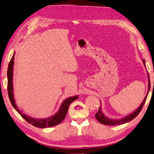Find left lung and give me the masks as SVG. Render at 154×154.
<instances>
[{
    "instance_id": "left-lung-1",
    "label": "left lung",
    "mask_w": 154,
    "mask_h": 154,
    "mask_svg": "<svg viewBox=\"0 0 154 154\" xmlns=\"http://www.w3.org/2000/svg\"><path fill=\"white\" fill-rule=\"evenodd\" d=\"M142 61H143L144 66H146V62H145V60H143ZM147 78H148V91H147L146 97H145L144 99L143 100V102L141 103L140 106H139L135 111H133V112L131 113V114L127 115L125 117H124L121 119H111L106 117V116L104 114L103 112L102 111V109H101V106H100L98 111L95 114V117L98 122H100V123H102L103 125H112V126L119 125L128 123L137 117V116L139 115V113L140 112L141 110L142 109V107L143 106L144 103H146L147 97V95H148V93L150 90V80H149V76L148 72H147ZM153 85H154V82H153ZM100 105H101V102H100Z\"/></svg>"
}]
</instances>
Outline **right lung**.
Here are the masks:
<instances>
[{
    "label": "right lung",
    "instance_id": "right-lung-1",
    "mask_svg": "<svg viewBox=\"0 0 154 154\" xmlns=\"http://www.w3.org/2000/svg\"><path fill=\"white\" fill-rule=\"evenodd\" d=\"M15 52H14L13 56L11 58L9 63H8V69H7V78H8V85H7V90H8V98H9L11 104H12L14 108V109L18 112L20 115H21L23 118H24V119L27 121L29 123L31 124L32 125H33L36 127H39V128H46V127H50L56 126L57 125L62 123L63 120L64 119L68 111V108L69 104L73 102L74 100H76L78 98V96L76 95L74 97H69L66 98L62 102V104L58 110L56 114L52 115L51 117L45 118V119H36L33 118L31 117H29L23 113L19 109L18 106H17L15 103V100L14 98V93H13V66H14V57Z\"/></svg>",
    "mask_w": 154,
    "mask_h": 154
}]
</instances>
